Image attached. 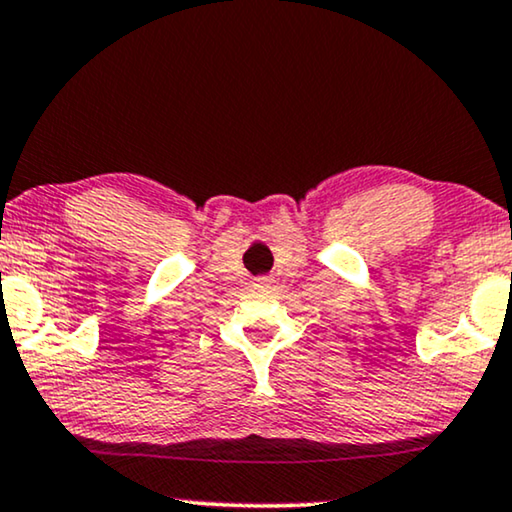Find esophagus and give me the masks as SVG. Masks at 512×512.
Segmentation results:
<instances>
[{"label":"esophagus","instance_id":"obj_1","mask_svg":"<svg viewBox=\"0 0 512 512\" xmlns=\"http://www.w3.org/2000/svg\"><path fill=\"white\" fill-rule=\"evenodd\" d=\"M270 284H272L270 275H261V277H256V280H254V287H258V289H268Z\"/></svg>","mask_w":512,"mask_h":512}]
</instances>
